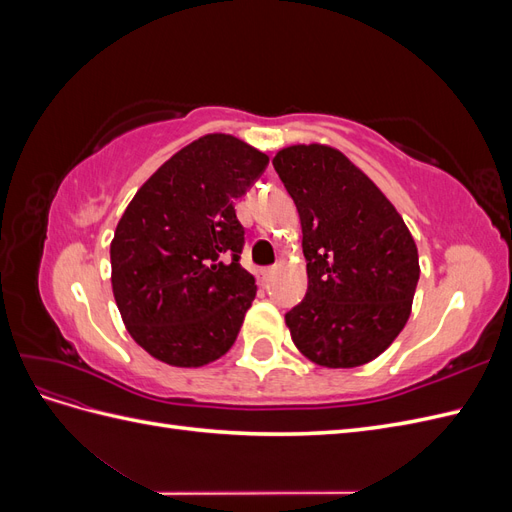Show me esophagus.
Returning <instances> with one entry per match:
<instances>
[{"mask_svg": "<svg viewBox=\"0 0 512 512\" xmlns=\"http://www.w3.org/2000/svg\"><path fill=\"white\" fill-rule=\"evenodd\" d=\"M275 267H267V269H262L260 271V275H262V280H265V282H269V280H273V275H275Z\"/></svg>", "mask_w": 512, "mask_h": 512, "instance_id": "esophagus-1", "label": "esophagus"}]
</instances>
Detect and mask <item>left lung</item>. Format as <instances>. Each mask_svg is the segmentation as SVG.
<instances>
[{"mask_svg":"<svg viewBox=\"0 0 512 512\" xmlns=\"http://www.w3.org/2000/svg\"><path fill=\"white\" fill-rule=\"evenodd\" d=\"M273 168L297 205L307 260L305 299L286 314L294 346L333 369L374 361L406 327L421 275L408 226L333 147H286Z\"/></svg>","mask_w":512,"mask_h":512,"instance_id":"left-lung-1","label":"left lung"}]
</instances>
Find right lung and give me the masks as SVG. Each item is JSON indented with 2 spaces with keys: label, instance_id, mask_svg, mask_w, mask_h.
Segmentation results:
<instances>
[{
  "label": "right lung",
  "instance_id": "obj_1",
  "mask_svg": "<svg viewBox=\"0 0 512 512\" xmlns=\"http://www.w3.org/2000/svg\"><path fill=\"white\" fill-rule=\"evenodd\" d=\"M267 164L239 138L207 134L164 162L121 215L113 294L134 342L158 361L200 367L235 344L256 297L235 203Z\"/></svg>",
  "mask_w": 512,
  "mask_h": 512
}]
</instances>
